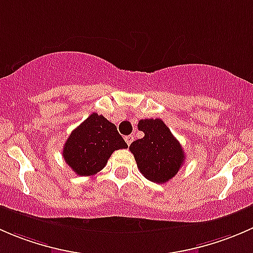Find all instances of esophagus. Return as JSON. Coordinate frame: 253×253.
I'll list each match as a JSON object with an SVG mask.
<instances>
[{"label": "esophagus", "mask_w": 253, "mask_h": 253, "mask_svg": "<svg viewBox=\"0 0 253 253\" xmlns=\"http://www.w3.org/2000/svg\"><path fill=\"white\" fill-rule=\"evenodd\" d=\"M125 141H126L127 144H131L132 142H133V136H126L125 137Z\"/></svg>", "instance_id": "obj_1"}]
</instances>
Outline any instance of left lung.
Wrapping results in <instances>:
<instances>
[{"instance_id": "left-lung-1", "label": "left lung", "mask_w": 253, "mask_h": 253, "mask_svg": "<svg viewBox=\"0 0 253 253\" xmlns=\"http://www.w3.org/2000/svg\"><path fill=\"white\" fill-rule=\"evenodd\" d=\"M144 137L129 145L139 171L152 182L164 183L177 174L185 162L182 147L160 119L139 120Z\"/></svg>"}]
</instances>
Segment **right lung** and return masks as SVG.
I'll list each match as a JSON object with an SVG mask.
<instances>
[{"instance_id":"obj_1","label":"right lung","mask_w":253,"mask_h":253,"mask_svg":"<svg viewBox=\"0 0 253 253\" xmlns=\"http://www.w3.org/2000/svg\"><path fill=\"white\" fill-rule=\"evenodd\" d=\"M116 126L103 115L93 112L67 138L63 159L79 176H93L108 163L112 153L127 148Z\"/></svg>"}]
</instances>
